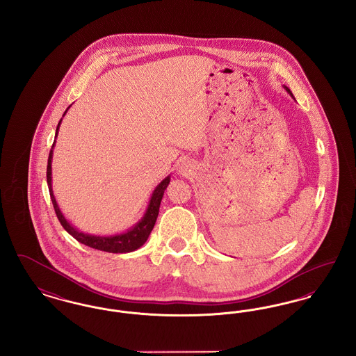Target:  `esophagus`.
Listing matches in <instances>:
<instances>
[{
  "instance_id": "1",
  "label": "esophagus",
  "mask_w": 356,
  "mask_h": 356,
  "mask_svg": "<svg viewBox=\"0 0 356 356\" xmlns=\"http://www.w3.org/2000/svg\"><path fill=\"white\" fill-rule=\"evenodd\" d=\"M177 170H179V172H180V173H183V175H186V173H188V172H189V165H188V163H186V161H181V163H180V164H179V168H177Z\"/></svg>"
}]
</instances>
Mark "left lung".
Instances as JSON below:
<instances>
[{"mask_svg":"<svg viewBox=\"0 0 356 356\" xmlns=\"http://www.w3.org/2000/svg\"><path fill=\"white\" fill-rule=\"evenodd\" d=\"M284 89H286V90H287L288 93H289V95H291V96H292V93H291V90H289V89H288L287 86H284ZM292 97H293V96H292Z\"/></svg>","mask_w":356,"mask_h":356,"instance_id":"obj_1","label":"left lung"}]
</instances>
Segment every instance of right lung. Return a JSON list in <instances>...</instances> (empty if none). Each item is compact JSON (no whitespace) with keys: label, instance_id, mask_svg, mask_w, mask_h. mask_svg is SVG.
I'll use <instances>...</instances> for the list:
<instances>
[{"label":"right lung","instance_id":"add662e5","mask_svg":"<svg viewBox=\"0 0 356 356\" xmlns=\"http://www.w3.org/2000/svg\"><path fill=\"white\" fill-rule=\"evenodd\" d=\"M69 109V108H68ZM68 109L65 111V113L68 112ZM64 113V116H65ZM63 119L60 120L57 129H56V137L60 129V124ZM56 140L51 145V153H49V159H48V168H47V181H48V188H49V193H51V203L54 212L58 218V220L61 222V225L64 227V229L68 232L69 235L74 237L77 241L83 243L85 245L99 250V251H105V252H111V254H127V252H132L138 250L151 235L154 222L159 215V208L161 199L164 196V191L167 189V186L170 184V176H167L159 186L154 188L152 192V196L149 199L148 208L144 213V216L141 218V220L137 221L132 228H129L127 232L124 234H118V235H111V236H97V235H90V234H84L80 232L76 227H73L69 222L65 216L63 215L61 209L58 208V204L56 202V197L53 195V189H51V157H53V148H54Z\"/></svg>","mask_w":356,"mask_h":356}]
</instances>
